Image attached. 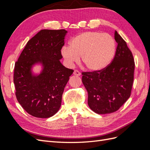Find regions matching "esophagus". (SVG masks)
<instances>
[{
  "mask_svg": "<svg viewBox=\"0 0 150 150\" xmlns=\"http://www.w3.org/2000/svg\"><path fill=\"white\" fill-rule=\"evenodd\" d=\"M73 74L74 75H76V76H81V72L79 71H77V70H74Z\"/></svg>",
  "mask_w": 150,
  "mask_h": 150,
  "instance_id": "esophagus-1",
  "label": "esophagus"
}]
</instances>
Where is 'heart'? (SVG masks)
<instances>
[{"mask_svg": "<svg viewBox=\"0 0 150 150\" xmlns=\"http://www.w3.org/2000/svg\"><path fill=\"white\" fill-rule=\"evenodd\" d=\"M69 46H64L61 54L66 64L72 66L81 59L88 69L102 70L110 64L116 51V42L111 35L98 32H86L76 35Z\"/></svg>", "mask_w": 150, "mask_h": 150, "instance_id": "b5f03b06", "label": "heart"}]
</instances>
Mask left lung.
Returning a JSON list of instances; mask_svg holds the SVG:
<instances>
[{
  "mask_svg": "<svg viewBox=\"0 0 150 150\" xmlns=\"http://www.w3.org/2000/svg\"><path fill=\"white\" fill-rule=\"evenodd\" d=\"M117 43L112 62L102 70L83 72L82 81L88 93L89 108L97 114L118 110L130 97L134 80V61L126 42L116 30Z\"/></svg>",
  "mask_w": 150,
  "mask_h": 150,
  "instance_id": "1",
  "label": "left lung"
}]
</instances>
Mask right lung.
<instances>
[{
	"label": "right lung",
	"instance_id": "add662e5",
	"mask_svg": "<svg viewBox=\"0 0 150 150\" xmlns=\"http://www.w3.org/2000/svg\"><path fill=\"white\" fill-rule=\"evenodd\" d=\"M67 33L65 29L40 30L28 42L16 62V96L33 116L47 118L61 107L64 88L74 72L59 61ZM37 63L42 64L43 69L39 75H33L31 67Z\"/></svg>",
	"mask_w": 150,
	"mask_h": 150
}]
</instances>
